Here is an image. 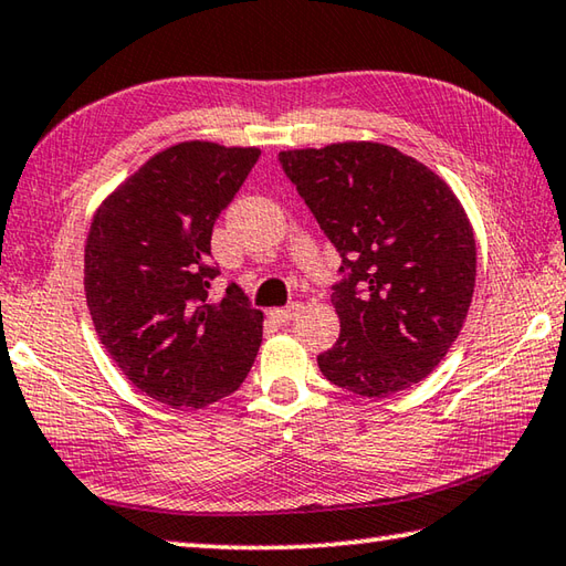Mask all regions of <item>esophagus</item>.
Here are the masks:
<instances>
[{
  "instance_id": "obj_1",
  "label": "esophagus",
  "mask_w": 566,
  "mask_h": 566,
  "mask_svg": "<svg viewBox=\"0 0 566 566\" xmlns=\"http://www.w3.org/2000/svg\"><path fill=\"white\" fill-rule=\"evenodd\" d=\"M300 310H302V304H290V306H282V310H272L270 316L276 324H290L292 318L300 314Z\"/></svg>"
}]
</instances>
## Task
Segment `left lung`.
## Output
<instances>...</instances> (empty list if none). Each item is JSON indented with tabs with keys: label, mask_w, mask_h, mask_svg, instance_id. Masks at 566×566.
Returning a JSON list of instances; mask_svg holds the SVG:
<instances>
[{
	"label": "left lung",
	"mask_w": 566,
	"mask_h": 566,
	"mask_svg": "<svg viewBox=\"0 0 566 566\" xmlns=\"http://www.w3.org/2000/svg\"><path fill=\"white\" fill-rule=\"evenodd\" d=\"M280 166L342 256V334L316 356L322 374L364 398L423 381L475 290V238L453 190L384 143L282 150Z\"/></svg>",
	"instance_id": "obj_1"
}]
</instances>
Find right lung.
I'll use <instances>...</instances> for the list:
<instances>
[{"mask_svg":"<svg viewBox=\"0 0 566 566\" xmlns=\"http://www.w3.org/2000/svg\"><path fill=\"white\" fill-rule=\"evenodd\" d=\"M260 148L178 143L108 195L91 222L84 284L91 318L113 361L143 394L205 408L234 394L262 344V312L230 282L210 286L214 220Z\"/></svg>","mask_w":566,"mask_h":566,"instance_id":"right-lung-1","label":"right lung"}]
</instances>
